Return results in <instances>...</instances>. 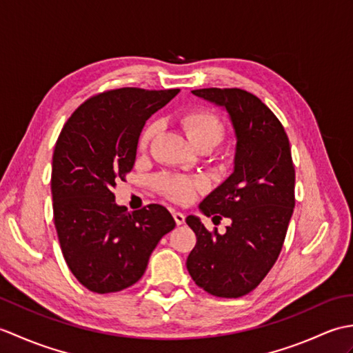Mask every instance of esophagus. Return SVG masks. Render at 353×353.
<instances>
[{
	"instance_id": "esophagus-1",
	"label": "esophagus",
	"mask_w": 353,
	"mask_h": 353,
	"mask_svg": "<svg viewBox=\"0 0 353 353\" xmlns=\"http://www.w3.org/2000/svg\"><path fill=\"white\" fill-rule=\"evenodd\" d=\"M172 216H174V221L177 226H181V224L185 223V215L182 212H172Z\"/></svg>"
}]
</instances>
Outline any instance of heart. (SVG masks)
<instances>
[{
    "label": "heart",
    "instance_id": "b5f03b06",
    "mask_svg": "<svg viewBox=\"0 0 353 353\" xmlns=\"http://www.w3.org/2000/svg\"><path fill=\"white\" fill-rule=\"evenodd\" d=\"M181 124L196 148H212L215 147L226 133V127L221 118L208 109H194L186 112L181 118ZM156 130V124H148L141 133L139 148L145 150L152 141ZM156 188L165 197L177 201V203H188L196 196L201 183L197 179H192L182 174H170L163 172L154 179Z\"/></svg>",
    "mask_w": 353,
    "mask_h": 353
}]
</instances>
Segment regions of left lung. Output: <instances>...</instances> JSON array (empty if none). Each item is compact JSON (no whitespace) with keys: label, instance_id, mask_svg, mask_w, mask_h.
<instances>
[{"label":"left lung","instance_id":"8db88e82","mask_svg":"<svg viewBox=\"0 0 353 353\" xmlns=\"http://www.w3.org/2000/svg\"><path fill=\"white\" fill-rule=\"evenodd\" d=\"M228 110L236 134L234 172L200 203L212 220H232L226 234L186 216L197 243L186 268L200 288L216 297H241L262 282L279 256L296 205V171L279 119L256 95L238 88L192 91Z\"/></svg>","mask_w":353,"mask_h":353}]
</instances>
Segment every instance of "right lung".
Segmentation results:
<instances>
[{"label":"right lung","mask_w":353,"mask_h":353,"mask_svg":"<svg viewBox=\"0 0 353 353\" xmlns=\"http://www.w3.org/2000/svg\"><path fill=\"white\" fill-rule=\"evenodd\" d=\"M179 89H110L74 110L59 134L51 170L54 226L71 273L89 291L108 294L144 274L161 238L174 229L167 208L127 212L114 188L133 168L142 127Z\"/></svg>","instance_id":"obj_1"}]
</instances>
